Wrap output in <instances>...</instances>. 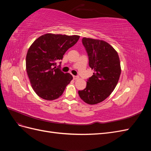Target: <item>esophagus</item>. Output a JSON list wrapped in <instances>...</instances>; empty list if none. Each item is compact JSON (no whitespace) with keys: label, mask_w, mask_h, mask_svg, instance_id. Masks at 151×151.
<instances>
[{"label":"esophagus","mask_w":151,"mask_h":151,"mask_svg":"<svg viewBox=\"0 0 151 151\" xmlns=\"http://www.w3.org/2000/svg\"><path fill=\"white\" fill-rule=\"evenodd\" d=\"M73 78H74V80H76V79H78L79 77L78 76H73Z\"/></svg>","instance_id":"esophagus-1"}]
</instances>
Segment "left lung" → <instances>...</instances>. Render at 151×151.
Returning a JSON list of instances; mask_svg holds the SVG:
<instances>
[{"mask_svg":"<svg viewBox=\"0 0 151 151\" xmlns=\"http://www.w3.org/2000/svg\"><path fill=\"white\" fill-rule=\"evenodd\" d=\"M83 43L94 72L86 88L78 93L85 103L96 104L106 99L117 85L121 74L120 58L111 45L103 40L83 38Z\"/></svg>","mask_w":151,"mask_h":151,"instance_id":"obj_1","label":"left lung"}]
</instances>
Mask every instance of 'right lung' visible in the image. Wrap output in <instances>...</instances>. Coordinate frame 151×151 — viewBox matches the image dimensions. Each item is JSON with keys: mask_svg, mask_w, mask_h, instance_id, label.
Returning <instances> with one entry per match:
<instances>
[{"mask_svg": "<svg viewBox=\"0 0 151 151\" xmlns=\"http://www.w3.org/2000/svg\"><path fill=\"white\" fill-rule=\"evenodd\" d=\"M79 36L47 33L32 43L27 52L26 69L32 88L38 96L54 100L62 96L73 77L56 68L68 48L77 42Z\"/></svg>", "mask_w": 151, "mask_h": 151, "instance_id": "right-lung-1", "label": "right lung"}]
</instances>
